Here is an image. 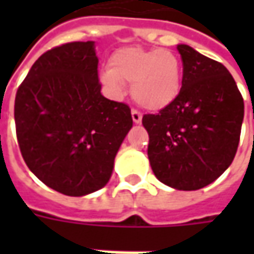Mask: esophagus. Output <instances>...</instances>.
<instances>
[{"label": "esophagus", "mask_w": 254, "mask_h": 254, "mask_svg": "<svg viewBox=\"0 0 254 254\" xmlns=\"http://www.w3.org/2000/svg\"><path fill=\"white\" fill-rule=\"evenodd\" d=\"M132 118H133V122L140 124V122H141V118H143V116H141V113H140L138 110H136V109H132Z\"/></svg>", "instance_id": "obj_1"}]
</instances>
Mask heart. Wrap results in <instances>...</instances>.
<instances>
[{"label": "heart", "mask_w": 254, "mask_h": 254, "mask_svg": "<svg viewBox=\"0 0 254 254\" xmlns=\"http://www.w3.org/2000/svg\"><path fill=\"white\" fill-rule=\"evenodd\" d=\"M109 67L100 74L102 83L116 96L124 94L122 83H132L133 99L144 109L162 110L181 92L182 63L170 50L122 47L111 56Z\"/></svg>", "instance_id": "1"}]
</instances>
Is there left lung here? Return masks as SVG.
I'll return each mask as SVG.
<instances>
[{
  "instance_id": "1",
  "label": "left lung",
  "mask_w": 254,
  "mask_h": 254,
  "mask_svg": "<svg viewBox=\"0 0 254 254\" xmlns=\"http://www.w3.org/2000/svg\"><path fill=\"white\" fill-rule=\"evenodd\" d=\"M182 88L170 106L145 114L148 159L160 182L178 190L207 187L231 165L244 120V99L223 64L187 45Z\"/></svg>"
}]
</instances>
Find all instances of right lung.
<instances>
[{"instance_id": "add662e5", "label": "right lung", "mask_w": 254, "mask_h": 254, "mask_svg": "<svg viewBox=\"0 0 254 254\" xmlns=\"http://www.w3.org/2000/svg\"><path fill=\"white\" fill-rule=\"evenodd\" d=\"M100 88L88 41L43 53L16 92V136L25 165L66 196L105 187L133 125L129 106L105 98Z\"/></svg>"}]
</instances>
